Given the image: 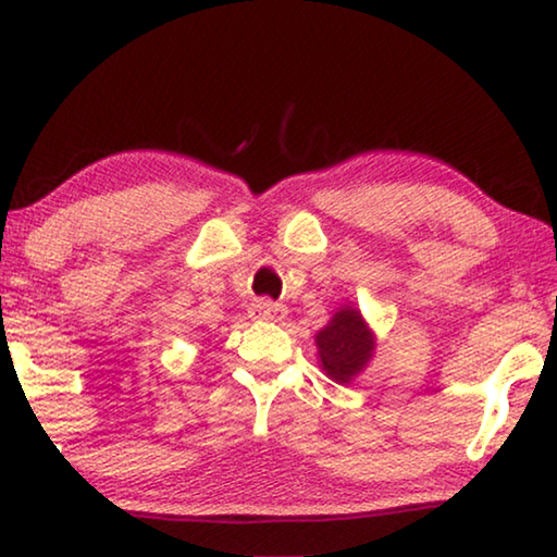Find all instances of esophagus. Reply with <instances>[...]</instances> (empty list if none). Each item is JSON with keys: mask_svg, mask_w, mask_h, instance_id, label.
<instances>
[{"mask_svg": "<svg viewBox=\"0 0 557 557\" xmlns=\"http://www.w3.org/2000/svg\"><path fill=\"white\" fill-rule=\"evenodd\" d=\"M285 314H287L285 305H277V301H268V299H258L256 305L250 307L252 319H282Z\"/></svg>", "mask_w": 557, "mask_h": 557, "instance_id": "obj_1", "label": "esophagus"}]
</instances>
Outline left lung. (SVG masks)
<instances>
[{"mask_svg":"<svg viewBox=\"0 0 557 557\" xmlns=\"http://www.w3.org/2000/svg\"><path fill=\"white\" fill-rule=\"evenodd\" d=\"M317 346L319 361H322V369L329 379L336 383H348L371 358L373 334L363 324L361 312H356L354 307H344L317 334Z\"/></svg>","mask_w":557,"mask_h":557,"instance_id":"left-lung-1","label":"left lung"}]
</instances>
